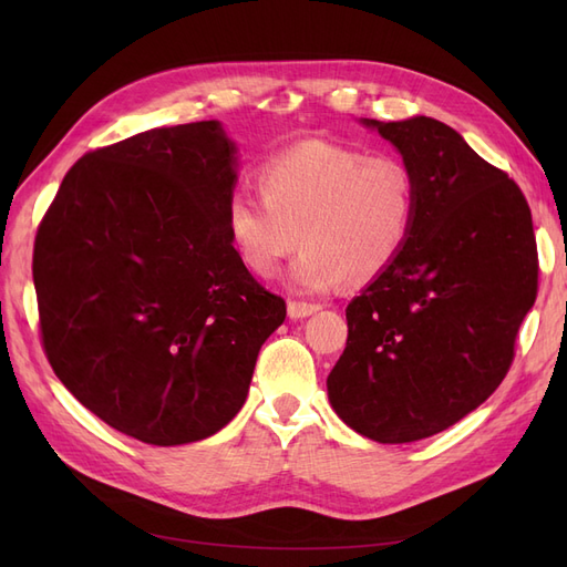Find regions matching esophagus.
I'll list each match as a JSON object with an SVG mask.
<instances>
[{
  "instance_id": "1",
  "label": "esophagus",
  "mask_w": 567,
  "mask_h": 567,
  "mask_svg": "<svg viewBox=\"0 0 567 567\" xmlns=\"http://www.w3.org/2000/svg\"><path fill=\"white\" fill-rule=\"evenodd\" d=\"M319 310V305L315 302H305V300H290L288 302V315L290 319H302V317H310Z\"/></svg>"
}]
</instances>
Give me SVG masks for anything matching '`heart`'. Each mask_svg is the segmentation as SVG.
<instances>
[{"label":"heart","instance_id":"1","mask_svg":"<svg viewBox=\"0 0 567 567\" xmlns=\"http://www.w3.org/2000/svg\"><path fill=\"white\" fill-rule=\"evenodd\" d=\"M414 215L416 179L400 156L312 140L260 167V194L229 198L227 229L262 279L300 244L290 279L319 293L340 279L367 284L383 274L404 248Z\"/></svg>","mask_w":567,"mask_h":567}]
</instances>
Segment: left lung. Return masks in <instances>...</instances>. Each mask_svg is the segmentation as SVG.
Instances as JSON below:
<instances>
[{"label": "left lung", "instance_id": "obj_1", "mask_svg": "<svg viewBox=\"0 0 567 567\" xmlns=\"http://www.w3.org/2000/svg\"><path fill=\"white\" fill-rule=\"evenodd\" d=\"M400 148L416 215L392 265L348 305L326 379L336 414L383 444L431 437L502 385L539 288L529 205L435 117L364 120Z\"/></svg>", "mask_w": 567, "mask_h": 567}]
</instances>
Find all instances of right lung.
Instances as JSON below:
<instances>
[{"instance_id": "right-lung-1", "label": "right lung", "mask_w": 567, "mask_h": 567, "mask_svg": "<svg viewBox=\"0 0 567 567\" xmlns=\"http://www.w3.org/2000/svg\"><path fill=\"white\" fill-rule=\"evenodd\" d=\"M234 165L215 120L134 134L84 153L38 227L49 364L82 406L146 444L221 431L286 319L231 244Z\"/></svg>"}]
</instances>
